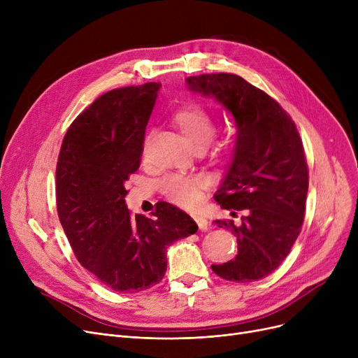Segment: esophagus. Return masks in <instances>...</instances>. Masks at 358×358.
Returning a JSON list of instances; mask_svg holds the SVG:
<instances>
[{
	"instance_id": "34e87169",
	"label": "esophagus",
	"mask_w": 358,
	"mask_h": 358,
	"mask_svg": "<svg viewBox=\"0 0 358 358\" xmlns=\"http://www.w3.org/2000/svg\"><path fill=\"white\" fill-rule=\"evenodd\" d=\"M193 217H194V220H196L200 231H206V229L209 228V222H208V219H206V217H203V216H193Z\"/></svg>"
}]
</instances>
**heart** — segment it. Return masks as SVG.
<instances>
[{
  "instance_id": "obj_1",
  "label": "heart",
  "mask_w": 358,
  "mask_h": 358,
  "mask_svg": "<svg viewBox=\"0 0 358 358\" xmlns=\"http://www.w3.org/2000/svg\"><path fill=\"white\" fill-rule=\"evenodd\" d=\"M174 124L180 129L184 138L196 149L208 146L216 131V122L212 113L200 104H189L181 107L173 115ZM234 141L222 138L213 148L216 158H224L232 154ZM206 180L203 176H168L159 182L161 193L180 208H194L201 200Z\"/></svg>"
}]
</instances>
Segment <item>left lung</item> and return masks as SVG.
<instances>
[{
	"label": "left lung",
	"instance_id": "8db88e82",
	"mask_svg": "<svg viewBox=\"0 0 358 358\" xmlns=\"http://www.w3.org/2000/svg\"><path fill=\"white\" fill-rule=\"evenodd\" d=\"M185 81L222 103L238 126L232 164L213 196L234 217L243 212L239 224L216 220L236 236L238 255L212 270L236 283L264 278L289 255L303 224L309 171L302 139L289 113L239 75L203 73Z\"/></svg>",
	"mask_w": 358,
	"mask_h": 358
}]
</instances>
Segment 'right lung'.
I'll use <instances>...</instances> for the list:
<instances>
[{
	"label": "right lung",
	"instance_id": "1",
	"mask_svg": "<svg viewBox=\"0 0 358 358\" xmlns=\"http://www.w3.org/2000/svg\"><path fill=\"white\" fill-rule=\"evenodd\" d=\"M159 84L107 91L68 127L56 164V209L80 264L115 292L158 285L166 247L197 232L196 222L159 201L154 219L126 208Z\"/></svg>",
	"mask_w": 358,
	"mask_h": 358
}]
</instances>
